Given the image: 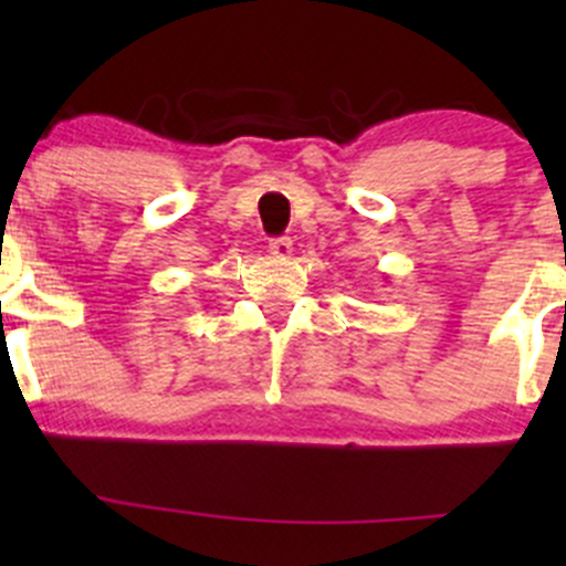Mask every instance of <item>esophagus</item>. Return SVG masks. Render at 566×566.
Listing matches in <instances>:
<instances>
[{
    "mask_svg": "<svg viewBox=\"0 0 566 566\" xmlns=\"http://www.w3.org/2000/svg\"><path fill=\"white\" fill-rule=\"evenodd\" d=\"M268 251H271L276 260H290V254H293V241H290V238H273V241L268 243Z\"/></svg>",
    "mask_w": 566,
    "mask_h": 566,
    "instance_id": "1",
    "label": "esophagus"
}]
</instances>
